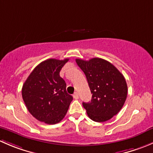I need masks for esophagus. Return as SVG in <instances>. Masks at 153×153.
<instances>
[{
    "instance_id": "34e87169",
    "label": "esophagus",
    "mask_w": 153,
    "mask_h": 153,
    "mask_svg": "<svg viewBox=\"0 0 153 153\" xmlns=\"http://www.w3.org/2000/svg\"><path fill=\"white\" fill-rule=\"evenodd\" d=\"M73 98H75V99H78L79 96H78V92H75V93L73 94Z\"/></svg>"
}]
</instances>
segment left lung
<instances>
[{
	"label": "left lung",
	"mask_w": 153,
	"mask_h": 153,
	"mask_svg": "<svg viewBox=\"0 0 153 153\" xmlns=\"http://www.w3.org/2000/svg\"><path fill=\"white\" fill-rule=\"evenodd\" d=\"M84 72L92 94L90 102H83L88 116L96 122H104L117 115L127 96L124 75L111 63L99 58L89 61L75 60Z\"/></svg>",
	"instance_id": "8db88e82"
}]
</instances>
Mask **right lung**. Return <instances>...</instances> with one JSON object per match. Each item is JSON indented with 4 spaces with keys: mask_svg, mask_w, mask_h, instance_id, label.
I'll use <instances>...</instances> for the list:
<instances>
[{
    "mask_svg": "<svg viewBox=\"0 0 153 153\" xmlns=\"http://www.w3.org/2000/svg\"><path fill=\"white\" fill-rule=\"evenodd\" d=\"M69 61L50 58L32 70L22 87V97L31 115L47 124L60 122L73 98L66 90L60 71Z\"/></svg>",
    "mask_w": 153,
    "mask_h": 153,
    "instance_id": "1",
    "label": "right lung"
}]
</instances>
